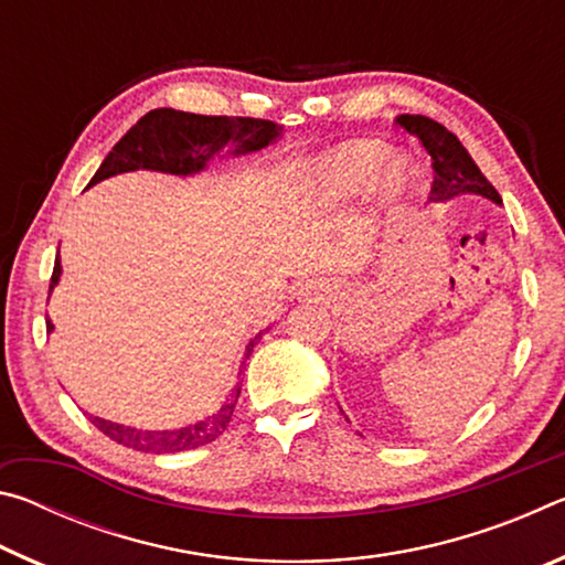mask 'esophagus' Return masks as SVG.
<instances>
[{
	"mask_svg": "<svg viewBox=\"0 0 565 565\" xmlns=\"http://www.w3.org/2000/svg\"><path fill=\"white\" fill-rule=\"evenodd\" d=\"M321 294H323V286L319 284V281H303L301 284V289H299V296H301V299H313V301H317V299H321Z\"/></svg>",
	"mask_w": 565,
	"mask_h": 565,
	"instance_id": "obj_1",
	"label": "esophagus"
}]
</instances>
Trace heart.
I'll return each mask as SVG.
<instances>
[{
  "label": "heart",
  "instance_id": "heart-1",
  "mask_svg": "<svg viewBox=\"0 0 565 565\" xmlns=\"http://www.w3.org/2000/svg\"><path fill=\"white\" fill-rule=\"evenodd\" d=\"M384 161L386 149L379 141H351L321 161L317 181L331 196L359 194L376 179ZM404 169H391V186H404Z\"/></svg>",
  "mask_w": 565,
  "mask_h": 565
}]
</instances>
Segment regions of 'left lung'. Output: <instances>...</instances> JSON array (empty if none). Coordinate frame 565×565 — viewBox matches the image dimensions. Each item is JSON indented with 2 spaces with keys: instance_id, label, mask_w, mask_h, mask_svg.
Here are the masks:
<instances>
[{
  "instance_id": "8db88e82",
  "label": "left lung",
  "mask_w": 565,
  "mask_h": 565,
  "mask_svg": "<svg viewBox=\"0 0 565 565\" xmlns=\"http://www.w3.org/2000/svg\"><path fill=\"white\" fill-rule=\"evenodd\" d=\"M396 124H401L408 134H414L420 147L431 154L434 202H446V199H454L458 194H481L501 204L499 191L481 174V169L476 167V161L463 149L456 134L448 131L444 124L420 117V114H401Z\"/></svg>"
}]
</instances>
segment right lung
<instances>
[{"label":"right lung","mask_w":565,"mask_h":565,"mask_svg":"<svg viewBox=\"0 0 565 565\" xmlns=\"http://www.w3.org/2000/svg\"><path fill=\"white\" fill-rule=\"evenodd\" d=\"M281 134V124H274L269 119H254V117H206V114H189L177 109H151L145 114L134 127L124 134V137L114 145V149L102 161L97 174L92 177L89 186L97 181L121 174V171L134 169H151L164 171V174H196L206 167L216 151L232 149V154H246V151H256L269 147L271 141ZM62 264L54 262L52 284L60 281ZM46 329H54L46 321ZM254 351V341L248 343V353ZM244 369V366H242ZM242 394V386L232 391L226 404L216 411L214 416L206 420H199L194 426L179 428V431H137V428L111 424L104 418H92V424L99 428L104 436L117 441L134 451L145 454H179L191 451L204 444H212L214 438L224 434V428L232 420L234 406Z\"/></svg>","instance_id":"1"}]
</instances>
